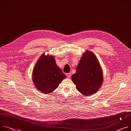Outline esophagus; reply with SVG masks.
I'll return each mask as SVG.
<instances>
[{"instance_id": "obj_1", "label": "esophagus", "mask_w": 131, "mask_h": 131, "mask_svg": "<svg viewBox=\"0 0 131 131\" xmlns=\"http://www.w3.org/2000/svg\"><path fill=\"white\" fill-rule=\"evenodd\" d=\"M71 75H72V74H71L70 73H67V74H66V76H67V77H68V78H70V77Z\"/></svg>"}]
</instances>
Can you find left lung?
I'll use <instances>...</instances> for the list:
<instances>
[{
  "mask_svg": "<svg viewBox=\"0 0 131 131\" xmlns=\"http://www.w3.org/2000/svg\"><path fill=\"white\" fill-rule=\"evenodd\" d=\"M72 78L78 91L84 96H90L98 90L102 84L103 75L94 54L89 51L84 54Z\"/></svg>",
  "mask_w": 131,
  "mask_h": 131,
  "instance_id": "8db88e82",
  "label": "left lung"
}]
</instances>
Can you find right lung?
Instances as JSON below:
<instances>
[{"mask_svg": "<svg viewBox=\"0 0 131 131\" xmlns=\"http://www.w3.org/2000/svg\"><path fill=\"white\" fill-rule=\"evenodd\" d=\"M34 86L42 93H49L56 89L66 77L56 63L54 57L42 55L33 70Z\"/></svg>", "mask_w": 131, "mask_h": 131, "instance_id": "right-lung-1", "label": "right lung"}]
</instances>
